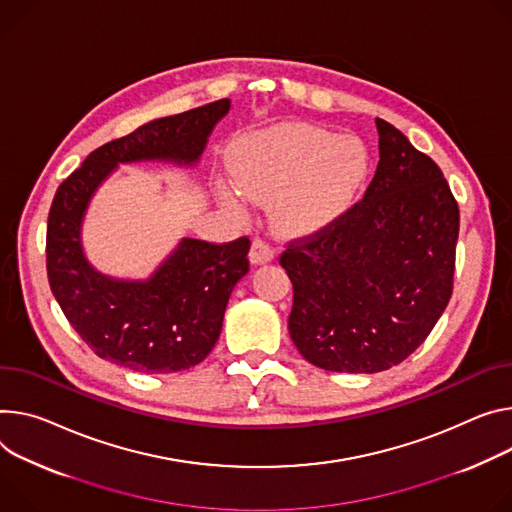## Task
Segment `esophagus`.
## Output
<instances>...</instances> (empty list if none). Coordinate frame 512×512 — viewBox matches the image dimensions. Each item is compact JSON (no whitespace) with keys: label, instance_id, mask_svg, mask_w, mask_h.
Segmentation results:
<instances>
[{"label":"esophagus","instance_id":"34e87169","mask_svg":"<svg viewBox=\"0 0 512 512\" xmlns=\"http://www.w3.org/2000/svg\"><path fill=\"white\" fill-rule=\"evenodd\" d=\"M249 257H251V261H253L255 265L271 261V259H273V247H271V243H269L267 239H263V237L253 239V245H251V253H249Z\"/></svg>","mask_w":512,"mask_h":512}]
</instances>
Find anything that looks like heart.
Wrapping results in <instances>:
<instances>
[{
	"mask_svg": "<svg viewBox=\"0 0 512 512\" xmlns=\"http://www.w3.org/2000/svg\"><path fill=\"white\" fill-rule=\"evenodd\" d=\"M239 188L280 200L292 230H312L337 218L355 198L367 171V151L353 136L312 124H288L255 136L235 159Z\"/></svg>",
	"mask_w": 512,
	"mask_h": 512,
	"instance_id": "heart-1",
	"label": "heart"
}]
</instances>
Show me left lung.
I'll return each mask as SVG.
<instances>
[{
    "mask_svg": "<svg viewBox=\"0 0 512 512\" xmlns=\"http://www.w3.org/2000/svg\"><path fill=\"white\" fill-rule=\"evenodd\" d=\"M380 161L361 200L286 243L288 329L316 367L376 374L404 361L449 304L459 208L439 165L376 118Z\"/></svg>",
    "mask_w": 512,
    "mask_h": 512,
    "instance_id": "8db88e82",
    "label": "left lung"
}]
</instances>
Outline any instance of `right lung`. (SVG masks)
Wrapping results in <instances>:
<instances>
[{"mask_svg":"<svg viewBox=\"0 0 512 512\" xmlns=\"http://www.w3.org/2000/svg\"><path fill=\"white\" fill-rule=\"evenodd\" d=\"M228 108L230 100H218L153 120L91 151L59 185L46 226V275L69 324L98 357L143 374H173L204 361L216 345L230 292L249 271V237L220 245L183 239L151 280L138 284L114 282L87 265L79 224L116 163H194Z\"/></svg>","mask_w":512,"mask_h":512,"instance_id":"add662e5","label":"right lung"}]
</instances>
